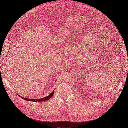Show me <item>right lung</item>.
<instances>
[{
  "instance_id": "add662e5",
  "label": "right lung",
  "mask_w": 128,
  "mask_h": 128,
  "mask_svg": "<svg viewBox=\"0 0 128 128\" xmlns=\"http://www.w3.org/2000/svg\"><path fill=\"white\" fill-rule=\"evenodd\" d=\"M54 91L53 90L52 92L48 96H46V97H43V98H40V99H36V100H34V99H30V98H24V97H22L20 96V97H21V98H23L24 100H29V101H33V102H44V101H46V100H49L50 98L52 96V95H54Z\"/></svg>"
}]
</instances>
